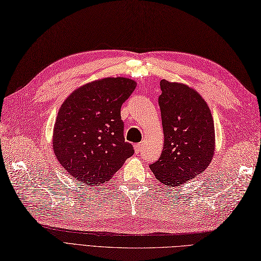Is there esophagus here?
I'll list each match as a JSON object with an SVG mask.
<instances>
[{"label": "esophagus", "instance_id": "34e87169", "mask_svg": "<svg viewBox=\"0 0 261 261\" xmlns=\"http://www.w3.org/2000/svg\"><path fill=\"white\" fill-rule=\"evenodd\" d=\"M142 148H143V145L141 144V143H139V144H134V150H136L137 154L142 152Z\"/></svg>", "mask_w": 261, "mask_h": 261}]
</instances>
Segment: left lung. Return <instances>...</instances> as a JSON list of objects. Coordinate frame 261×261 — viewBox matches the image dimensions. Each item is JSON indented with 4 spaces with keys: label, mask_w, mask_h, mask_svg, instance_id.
<instances>
[{
    "label": "left lung",
    "mask_w": 261,
    "mask_h": 261,
    "mask_svg": "<svg viewBox=\"0 0 261 261\" xmlns=\"http://www.w3.org/2000/svg\"><path fill=\"white\" fill-rule=\"evenodd\" d=\"M158 104L162 112L164 148L149 165L156 179L167 187H180L209 166L215 153L213 115L197 91L178 82L161 81Z\"/></svg>",
    "instance_id": "1"
}]
</instances>
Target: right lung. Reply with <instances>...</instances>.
<instances>
[{"instance_id": "1", "label": "right lung", "mask_w": 261, "mask_h": 261, "mask_svg": "<svg viewBox=\"0 0 261 261\" xmlns=\"http://www.w3.org/2000/svg\"><path fill=\"white\" fill-rule=\"evenodd\" d=\"M136 87L129 78H104L65 99L54 124L53 149L72 178L97 188L133 155L123 138L120 109Z\"/></svg>"}]
</instances>
